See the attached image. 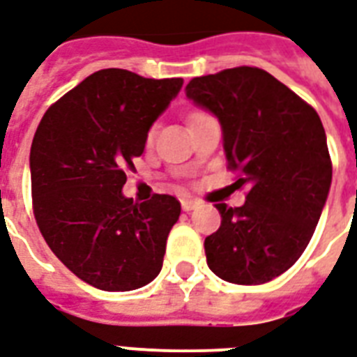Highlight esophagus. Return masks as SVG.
Returning a JSON list of instances; mask_svg holds the SVG:
<instances>
[{"mask_svg": "<svg viewBox=\"0 0 357 357\" xmlns=\"http://www.w3.org/2000/svg\"><path fill=\"white\" fill-rule=\"evenodd\" d=\"M181 208H183V211H192L195 208H198V202L192 198H185V200H181Z\"/></svg>", "mask_w": 357, "mask_h": 357, "instance_id": "1", "label": "esophagus"}]
</instances>
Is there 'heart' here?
Returning <instances> with one entry per match:
<instances>
[{
  "label": "heart",
  "instance_id": "heart-1",
  "mask_svg": "<svg viewBox=\"0 0 357 357\" xmlns=\"http://www.w3.org/2000/svg\"><path fill=\"white\" fill-rule=\"evenodd\" d=\"M153 135H155V129H151V130H149V135H148V140H151V138H153Z\"/></svg>",
  "mask_w": 357,
  "mask_h": 357
}]
</instances>
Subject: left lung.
<instances>
[{"mask_svg":"<svg viewBox=\"0 0 357 357\" xmlns=\"http://www.w3.org/2000/svg\"><path fill=\"white\" fill-rule=\"evenodd\" d=\"M187 99L219 119L228 168L249 192L241 208L217 204L206 238L209 269L234 284H262L292 268L311 241L331 187L326 130L317 110L275 76L236 67L198 76Z\"/></svg>","mask_w":357,"mask_h":357,"instance_id":"left-lung-1","label":"left lung"}]
</instances>
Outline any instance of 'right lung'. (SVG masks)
I'll return each instance as SVG.
<instances>
[{"mask_svg": "<svg viewBox=\"0 0 357 357\" xmlns=\"http://www.w3.org/2000/svg\"><path fill=\"white\" fill-rule=\"evenodd\" d=\"M181 86L183 78L97 70L54 102L35 130L29 170L40 234L78 279L99 290L142 288L162 268L181 206L170 195L132 202L121 189Z\"/></svg>", "mask_w": 357, "mask_h": 357, "instance_id": "add662e5", "label": "right lung"}]
</instances>
